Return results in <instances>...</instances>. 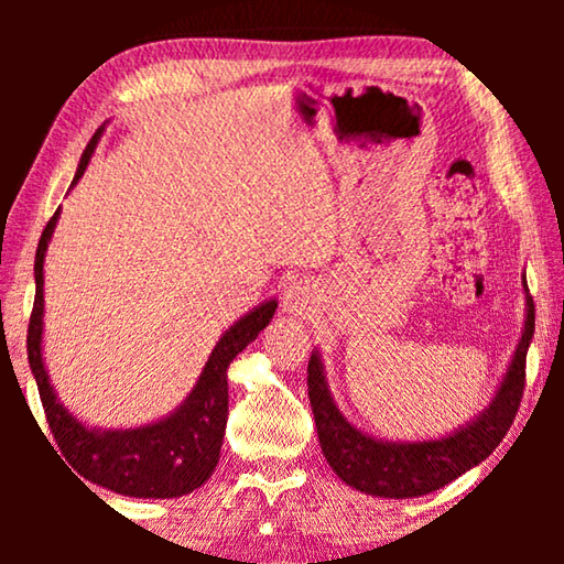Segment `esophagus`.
<instances>
[{
	"mask_svg": "<svg viewBox=\"0 0 564 564\" xmlns=\"http://www.w3.org/2000/svg\"><path fill=\"white\" fill-rule=\"evenodd\" d=\"M313 303H316V299H313V291L305 281H291L285 285L283 308L293 313V316H305L313 308Z\"/></svg>",
	"mask_w": 564,
	"mask_h": 564,
	"instance_id": "1",
	"label": "esophagus"
}]
</instances>
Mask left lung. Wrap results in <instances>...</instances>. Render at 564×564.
Segmentation results:
<instances>
[{"label": "left lung", "mask_w": 564, "mask_h": 564, "mask_svg": "<svg viewBox=\"0 0 564 564\" xmlns=\"http://www.w3.org/2000/svg\"><path fill=\"white\" fill-rule=\"evenodd\" d=\"M532 333L534 303L528 295L524 333L490 408L463 431L425 443H380L356 431L333 403L321 358L313 352L308 360V398L326 460L343 482L378 498H420L445 488L455 477L482 463L508 435L522 400Z\"/></svg>", "instance_id": "1"}]
</instances>
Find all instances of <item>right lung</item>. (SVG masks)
Masks as SVG:
<instances>
[{"mask_svg": "<svg viewBox=\"0 0 564 564\" xmlns=\"http://www.w3.org/2000/svg\"><path fill=\"white\" fill-rule=\"evenodd\" d=\"M101 129L94 133L87 151L76 169L74 184L87 169L94 149L99 144ZM56 212L44 226L34 259V308L26 328V356H30L32 373L40 388L46 423L59 445L62 455L69 460L76 473L131 498H181L194 492L212 477L221 453L226 420H228V380L226 370L231 360L248 343L259 338V333L269 326L275 301L259 305L236 326L224 333L198 378L196 388L184 400L176 413L159 420L154 425L137 427V431H89L79 420L66 413L50 386L42 362V316H44V253L50 243Z\"/></svg>", "mask_w": 564, "mask_h": 564, "instance_id": "obj_1", "label": "right lung"}]
</instances>
